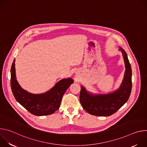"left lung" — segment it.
I'll use <instances>...</instances> for the list:
<instances>
[{
    "label": "left lung",
    "mask_w": 147,
    "mask_h": 147,
    "mask_svg": "<svg viewBox=\"0 0 147 147\" xmlns=\"http://www.w3.org/2000/svg\"><path fill=\"white\" fill-rule=\"evenodd\" d=\"M124 60L125 71L120 88L108 94H92L81 86L80 101L82 108L92 115L109 116L116 113L126 102L132 88V70L127 55L120 47Z\"/></svg>",
    "instance_id": "1"
}]
</instances>
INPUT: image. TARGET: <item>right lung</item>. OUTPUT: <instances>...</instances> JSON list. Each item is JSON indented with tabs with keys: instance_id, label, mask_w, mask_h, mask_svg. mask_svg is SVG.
<instances>
[{
	"instance_id": "add662e5",
	"label": "right lung",
	"mask_w": 147,
	"mask_h": 147,
	"mask_svg": "<svg viewBox=\"0 0 147 147\" xmlns=\"http://www.w3.org/2000/svg\"><path fill=\"white\" fill-rule=\"evenodd\" d=\"M15 59L11 67L10 84L16 100L29 112L35 116H45L54 113L60 107L61 99L67 88L73 83L71 78L58 81L49 91L40 94L28 92L23 89L16 77Z\"/></svg>"
}]
</instances>
